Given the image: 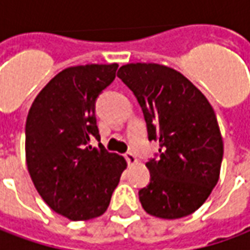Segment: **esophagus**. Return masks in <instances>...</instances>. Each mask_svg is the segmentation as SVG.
Here are the masks:
<instances>
[{
  "label": "esophagus",
  "mask_w": 250,
  "mask_h": 250,
  "mask_svg": "<svg viewBox=\"0 0 250 250\" xmlns=\"http://www.w3.org/2000/svg\"><path fill=\"white\" fill-rule=\"evenodd\" d=\"M125 161L128 162V165H135V163L138 162V159H136V157L132 154V152H125Z\"/></svg>",
  "instance_id": "obj_1"
}]
</instances>
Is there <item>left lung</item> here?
<instances>
[{"label": "left lung", "mask_w": 250, "mask_h": 250, "mask_svg": "<svg viewBox=\"0 0 250 250\" xmlns=\"http://www.w3.org/2000/svg\"><path fill=\"white\" fill-rule=\"evenodd\" d=\"M118 77L141 104L148 139L159 142V159L146 163L151 181L139 190L143 209L163 220L191 214L220 178L224 142L214 109L170 66L131 62L120 66Z\"/></svg>", "instance_id": "8db88e82"}]
</instances>
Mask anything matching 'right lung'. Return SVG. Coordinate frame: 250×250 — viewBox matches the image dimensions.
Segmentation results:
<instances>
[{"instance_id":"1","label":"right lung","mask_w":250,"mask_h":250,"mask_svg":"<svg viewBox=\"0 0 250 250\" xmlns=\"http://www.w3.org/2000/svg\"><path fill=\"white\" fill-rule=\"evenodd\" d=\"M118 64H87L59 72L32 103L25 125V157L36 190L53 211L71 221L96 218L127 167L108 152L95 118L99 93L114 82Z\"/></svg>"}]
</instances>
